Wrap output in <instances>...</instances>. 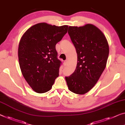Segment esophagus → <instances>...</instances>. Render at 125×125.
<instances>
[{
    "instance_id": "obj_1",
    "label": "esophagus",
    "mask_w": 125,
    "mask_h": 125,
    "mask_svg": "<svg viewBox=\"0 0 125 125\" xmlns=\"http://www.w3.org/2000/svg\"><path fill=\"white\" fill-rule=\"evenodd\" d=\"M67 62H67V60H65V61H64V65L65 66H66V65H67Z\"/></svg>"
}]
</instances>
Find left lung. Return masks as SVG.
Returning <instances> with one entry per match:
<instances>
[{
	"mask_svg": "<svg viewBox=\"0 0 125 125\" xmlns=\"http://www.w3.org/2000/svg\"><path fill=\"white\" fill-rule=\"evenodd\" d=\"M68 34L78 61L74 72L65 79L71 92L84 94L94 86L104 70L109 55L108 42L102 32L91 24L69 26Z\"/></svg>",
	"mask_w": 125,
	"mask_h": 125,
	"instance_id": "obj_1",
	"label": "left lung"
}]
</instances>
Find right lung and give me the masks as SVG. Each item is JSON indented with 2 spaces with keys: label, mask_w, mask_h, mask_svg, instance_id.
Masks as SVG:
<instances>
[{
  "label": "right lung",
  "mask_w": 125,
  "mask_h": 125,
  "mask_svg": "<svg viewBox=\"0 0 125 125\" xmlns=\"http://www.w3.org/2000/svg\"><path fill=\"white\" fill-rule=\"evenodd\" d=\"M68 26L40 23L26 31L20 40L18 59L25 80L34 92L50 91L59 74L61 61L55 46L68 31Z\"/></svg>",
  "instance_id": "1"
}]
</instances>
